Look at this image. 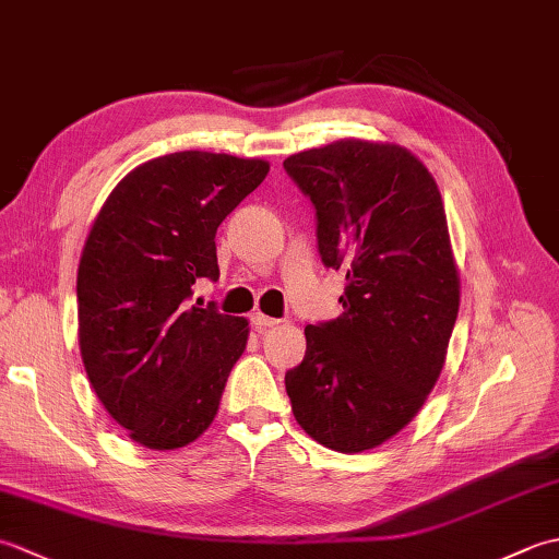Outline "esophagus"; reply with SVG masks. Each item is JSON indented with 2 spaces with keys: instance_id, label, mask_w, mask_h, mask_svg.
<instances>
[{
  "instance_id": "34e87169",
  "label": "esophagus",
  "mask_w": 559,
  "mask_h": 559,
  "mask_svg": "<svg viewBox=\"0 0 559 559\" xmlns=\"http://www.w3.org/2000/svg\"><path fill=\"white\" fill-rule=\"evenodd\" d=\"M276 324H281L278 319L266 317V314H261V312L252 314V326H254L257 331H266V329H273V326H276Z\"/></svg>"
}]
</instances>
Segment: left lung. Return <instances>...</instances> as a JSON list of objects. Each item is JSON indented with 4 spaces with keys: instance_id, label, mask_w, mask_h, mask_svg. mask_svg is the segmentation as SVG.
Here are the masks:
<instances>
[{
    "instance_id": "obj_1",
    "label": "left lung",
    "mask_w": 559,
    "mask_h": 559,
    "mask_svg": "<svg viewBox=\"0 0 559 559\" xmlns=\"http://www.w3.org/2000/svg\"><path fill=\"white\" fill-rule=\"evenodd\" d=\"M317 211L324 266L346 271L343 314L305 329L286 372L302 430L343 454L406 427L444 367L459 271L435 177L396 144L341 139L283 160Z\"/></svg>"
}]
</instances>
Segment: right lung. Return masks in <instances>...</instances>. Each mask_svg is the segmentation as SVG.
Wrapping results in <instances>:
<instances>
[{
	"label": "right lung",
	"mask_w": 559,
	"mask_h": 559,
	"mask_svg": "<svg viewBox=\"0 0 559 559\" xmlns=\"http://www.w3.org/2000/svg\"><path fill=\"white\" fill-rule=\"evenodd\" d=\"M269 163L180 151L124 175L83 245L76 300L88 382L136 444L165 451L209 430L247 319L189 305L218 278L216 230Z\"/></svg>",
	"instance_id": "right-lung-1"
}]
</instances>
